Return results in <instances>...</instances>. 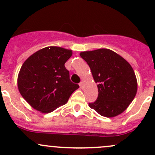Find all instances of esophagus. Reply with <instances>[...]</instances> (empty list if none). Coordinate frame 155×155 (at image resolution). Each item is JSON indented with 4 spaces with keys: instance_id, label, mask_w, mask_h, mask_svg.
<instances>
[{
    "instance_id": "obj_1",
    "label": "esophagus",
    "mask_w": 155,
    "mask_h": 155,
    "mask_svg": "<svg viewBox=\"0 0 155 155\" xmlns=\"http://www.w3.org/2000/svg\"><path fill=\"white\" fill-rule=\"evenodd\" d=\"M79 87H80V88H81V89L83 88V87H84V84H83V82H80V83H79Z\"/></svg>"
}]
</instances>
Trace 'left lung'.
<instances>
[{
	"mask_svg": "<svg viewBox=\"0 0 155 155\" xmlns=\"http://www.w3.org/2000/svg\"><path fill=\"white\" fill-rule=\"evenodd\" d=\"M80 56L90 66L98 89L97 100L89 106L106 117L122 113L137 92V79L131 65L108 49L82 51Z\"/></svg>",
	"mask_w": 155,
	"mask_h": 155,
	"instance_id": "left-lung-1",
	"label": "left lung"
}]
</instances>
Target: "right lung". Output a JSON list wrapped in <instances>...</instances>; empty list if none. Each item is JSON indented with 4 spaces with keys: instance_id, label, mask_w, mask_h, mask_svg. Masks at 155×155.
I'll return each mask as SVG.
<instances>
[{
    "instance_id": "1",
    "label": "right lung",
    "mask_w": 155,
    "mask_h": 155,
    "mask_svg": "<svg viewBox=\"0 0 155 155\" xmlns=\"http://www.w3.org/2000/svg\"><path fill=\"white\" fill-rule=\"evenodd\" d=\"M72 51L47 47L37 51L22 64L17 78L21 95L34 109L49 113L65 104L79 87L71 81L65 63Z\"/></svg>"
}]
</instances>
